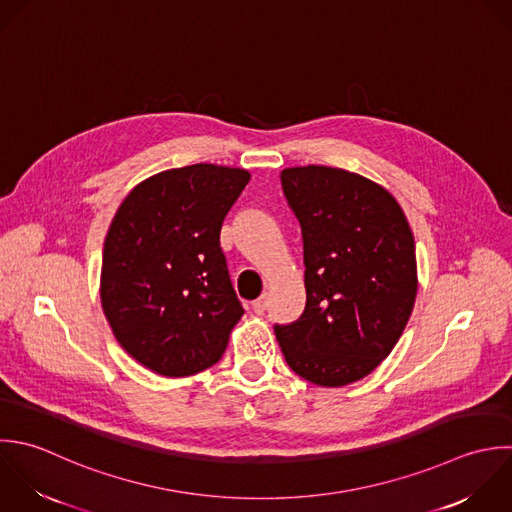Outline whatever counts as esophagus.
I'll return each instance as SVG.
<instances>
[{"mask_svg":"<svg viewBox=\"0 0 512 512\" xmlns=\"http://www.w3.org/2000/svg\"><path fill=\"white\" fill-rule=\"evenodd\" d=\"M251 307H253V311H255L257 315L265 313V309H267V295H261L259 299H255V301L251 303Z\"/></svg>","mask_w":512,"mask_h":512,"instance_id":"34e87169","label":"esophagus"}]
</instances>
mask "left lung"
Segmentation results:
<instances>
[{"instance_id": "8db88e82", "label": "left lung", "mask_w": 512, "mask_h": 512, "mask_svg": "<svg viewBox=\"0 0 512 512\" xmlns=\"http://www.w3.org/2000/svg\"><path fill=\"white\" fill-rule=\"evenodd\" d=\"M303 233L307 305L275 325L287 365L319 387L373 373L401 339L417 297L415 237L379 183L325 165L281 171Z\"/></svg>"}]
</instances>
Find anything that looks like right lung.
<instances>
[{
  "mask_svg": "<svg viewBox=\"0 0 512 512\" xmlns=\"http://www.w3.org/2000/svg\"><path fill=\"white\" fill-rule=\"evenodd\" d=\"M249 179L213 163L167 169L135 185L109 225L101 307L119 345L157 375L215 365L245 313L219 235Z\"/></svg>",
  "mask_w": 512,
  "mask_h": 512,
  "instance_id": "add662e5",
  "label": "right lung"
}]
</instances>
